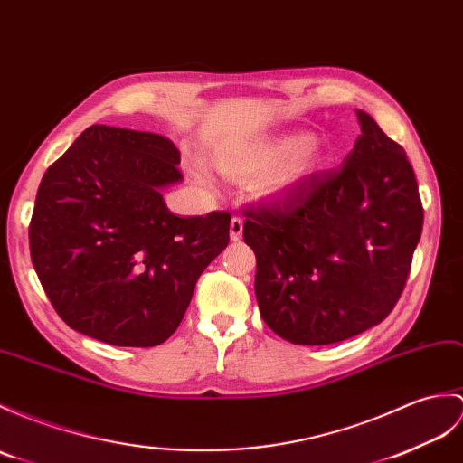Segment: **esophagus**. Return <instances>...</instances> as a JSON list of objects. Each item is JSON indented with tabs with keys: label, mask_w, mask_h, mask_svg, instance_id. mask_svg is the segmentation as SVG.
Here are the masks:
<instances>
[{
	"label": "esophagus",
	"mask_w": 463,
	"mask_h": 463,
	"mask_svg": "<svg viewBox=\"0 0 463 463\" xmlns=\"http://www.w3.org/2000/svg\"><path fill=\"white\" fill-rule=\"evenodd\" d=\"M242 227H244V221L241 217H232L231 219V239L232 241H241L242 239Z\"/></svg>",
	"instance_id": "obj_1"
}]
</instances>
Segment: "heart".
I'll list each match as a JSON object with an SVG mask.
<instances>
[{"label": "heart", "instance_id": "b5f03b06", "mask_svg": "<svg viewBox=\"0 0 463 463\" xmlns=\"http://www.w3.org/2000/svg\"><path fill=\"white\" fill-rule=\"evenodd\" d=\"M304 136H284L262 144H241L222 149L217 167L224 175L254 177L252 189L262 197L282 195L306 179L319 164V149L304 144Z\"/></svg>", "mask_w": 463, "mask_h": 463}]
</instances>
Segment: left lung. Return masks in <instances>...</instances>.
Instances as JSON below:
<instances>
[{
	"label": "left lung",
	"instance_id": "obj_1",
	"mask_svg": "<svg viewBox=\"0 0 463 463\" xmlns=\"http://www.w3.org/2000/svg\"><path fill=\"white\" fill-rule=\"evenodd\" d=\"M337 169L284 201L242 211L260 316L294 345H329L381 324L399 302L424 209L404 147L367 112Z\"/></svg>",
	"mask_w": 463,
	"mask_h": 463
}]
</instances>
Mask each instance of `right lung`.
<instances>
[{
    "label": "right lung",
    "instance_id": "add662e5",
    "mask_svg": "<svg viewBox=\"0 0 463 463\" xmlns=\"http://www.w3.org/2000/svg\"><path fill=\"white\" fill-rule=\"evenodd\" d=\"M181 179L169 139L104 124L49 165L29 250L71 329L116 347H156L179 327L199 276L231 241L229 211L169 213L159 189Z\"/></svg>",
    "mask_w": 463,
    "mask_h": 463
}]
</instances>
